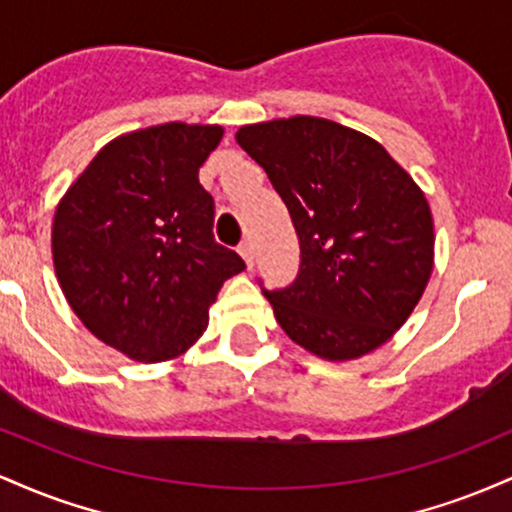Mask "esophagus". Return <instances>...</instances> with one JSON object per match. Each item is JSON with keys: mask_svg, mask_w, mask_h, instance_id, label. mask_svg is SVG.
<instances>
[{"mask_svg": "<svg viewBox=\"0 0 512 512\" xmlns=\"http://www.w3.org/2000/svg\"><path fill=\"white\" fill-rule=\"evenodd\" d=\"M238 252H240V257L245 260V264H248V269H252V264H255V250H252V243H248V240H245V243H240Z\"/></svg>", "mask_w": 512, "mask_h": 512, "instance_id": "34e87169", "label": "esophagus"}]
</instances>
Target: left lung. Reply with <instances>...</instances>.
I'll return each instance as SVG.
<instances>
[{"instance_id": "1", "label": "left lung", "mask_w": 512, "mask_h": 512, "mask_svg": "<svg viewBox=\"0 0 512 512\" xmlns=\"http://www.w3.org/2000/svg\"><path fill=\"white\" fill-rule=\"evenodd\" d=\"M236 142L269 175L301 243L298 279L264 291L281 330L332 363L390 342L433 272L424 190L383 144L325 117L245 125Z\"/></svg>"}]
</instances>
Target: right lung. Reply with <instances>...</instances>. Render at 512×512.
<instances>
[{
  "mask_svg": "<svg viewBox=\"0 0 512 512\" xmlns=\"http://www.w3.org/2000/svg\"><path fill=\"white\" fill-rule=\"evenodd\" d=\"M221 125L166 122L120 134L67 187L52 216V264L69 308L132 361L197 344L223 281L245 269L214 240L199 168Z\"/></svg>",
  "mask_w": 512,
  "mask_h": 512,
  "instance_id": "obj_1",
  "label": "right lung"
}]
</instances>
